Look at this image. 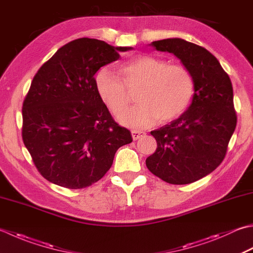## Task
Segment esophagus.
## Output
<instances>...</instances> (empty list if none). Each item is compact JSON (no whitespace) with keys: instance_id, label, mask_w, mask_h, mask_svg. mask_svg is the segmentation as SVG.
Masks as SVG:
<instances>
[{"instance_id":"esophagus-1","label":"esophagus","mask_w":253,"mask_h":253,"mask_svg":"<svg viewBox=\"0 0 253 253\" xmlns=\"http://www.w3.org/2000/svg\"><path fill=\"white\" fill-rule=\"evenodd\" d=\"M145 135H146V132L142 131V130H131V136H132L133 140L140 139V138L143 137Z\"/></svg>"}]
</instances>
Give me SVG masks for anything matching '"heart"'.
Listing matches in <instances>:
<instances>
[{
  "instance_id": "b5f03b06",
  "label": "heart",
  "mask_w": 253,
  "mask_h": 253,
  "mask_svg": "<svg viewBox=\"0 0 253 253\" xmlns=\"http://www.w3.org/2000/svg\"><path fill=\"white\" fill-rule=\"evenodd\" d=\"M140 104L125 112L126 90H134ZM95 90L102 102L124 126L146 128L160 118L170 122L190 106L194 83L191 73L181 64H168L163 59L137 56L123 63L118 76L111 69L102 68L95 76Z\"/></svg>"
}]
</instances>
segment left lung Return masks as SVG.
<instances>
[{"instance_id":"left-lung-1","label":"left lung","mask_w":253,"mask_h":253,"mask_svg":"<svg viewBox=\"0 0 253 253\" xmlns=\"http://www.w3.org/2000/svg\"><path fill=\"white\" fill-rule=\"evenodd\" d=\"M150 46L179 59L193 78L194 94L177 120L150 132L158 147L146 166L170 184H189L209 175L224 160L237 125L232 84L205 48L181 38L152 42Z\"/></svg>"}]
</instances>
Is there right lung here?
I'll return each instance as SVG.
<instances>
[{"label": "right lung", "mask_w": 253, "mask_h": 253, "mask_svg": "<svg viewBox=\"0 0 253 253\" xmlns=\"http://www.w3.org/2000/svg\"><path fill=\"white\" fill-rule=\"evenodd\" d=\"M132 47L93 38L68 42L43 63L23 103V141L49 182L83 189L101 180L131 132L114 122L94 76Z\"/></svg>", "instance_id": "right-lung-1"}]
</instances>
